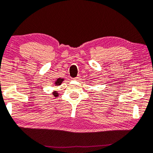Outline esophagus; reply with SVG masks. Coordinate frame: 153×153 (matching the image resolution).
I'll use <instances>...</instances> for the list:
<instances>
[{"label":"esophagus","instance_id":"34e87169","mask_svg":"<svg viewBox=\"0 0 153 153\" xmlns=\"http://www.w3.org/2000/svg\"><path fill=\"white\" fill-rule=\"evenodd\" d=\"M73 79H75V80H78V79H79V76H77L76 77H74V78H73Z\"/></svg>","mask_w":153,"mask_h":153}]
</instances>
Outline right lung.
<instances>
[{
	"label": "right lung",
	"instance_id": "add662e5",
	"mask_svg": "<svg viewBox=\"0 0 153 153\" xmlns=\"http://www.w3.org/2000/svg\"><path fill=\"white\" fill-rule=\"evenodd\" d=\"M63 80H64V79H62V78H58L56 82H55V84H56V86L60 85V84H62ZM53 95H54L55 97H58V91H53Z\"/></svg>",
	"mask_w": 153,
	"mask_h": 153
}]
</instances>
